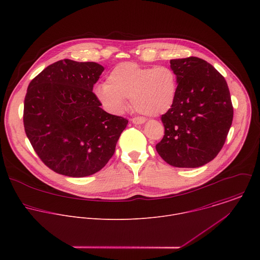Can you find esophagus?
<instances>
[{"label":"esophagus","instance_id":"esophagus-1","mask_svg":"<svg viewBox=\"0 0 260 260\" xmlns=\"http://www.w3.org/2000/svg\"><path fill=\"white\" fill-rule=\"evenodd\" d=\"M132 121L134 124H143L146 121V119L143 117H135L132 119Z\"/></svg>","mask_w":260,"mask_h":260}]
</instances>
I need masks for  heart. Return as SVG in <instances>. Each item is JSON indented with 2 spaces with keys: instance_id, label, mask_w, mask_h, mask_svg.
Here are the masks:
<instances>
[{
  "instance_id": "1",
  "label": "heart",
  "mask_w": 260,
  "mask_h": 260,
  "mask_svg": "<svg viewBox=\"0 0 260 260\" xmlns=\"http://www.w3.org/2000/svg\"><path fill=\"white\" fill-rule=\"evenodd\" d=\"M178 87L177 75L169 67H141L121 62L109 73L106 84L95 87L102 106L112 114H119L131 98L139 113L156 117L165 114L174 104Z\"/></svg>"
}]
</instances>
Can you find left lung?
Returning <instances> with one entry per match:
<instances>
[{
  "mask_svg": "<svg viewBox=\"0 0 260 260\" xmlns=\"http://www.w3.org/2000/svg\"><path fill=\"white\" fill-rule=\"evenodd\" d=\"M178 87L173 106L161 116L165 136L156 151L176 168H199L224 145L234 109L224 77L206 60L171 59Z\"/></svg>",
  "mask_w": 260,
  "mask_h": 260,
  "instance_id": "1",
  "label": "left lung"
}]
</instances>
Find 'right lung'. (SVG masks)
Segmentation results:
<instances>
[{
	"label": "right lung",
	"mask_w": 260,
	"mask_h": 260,
	"mask_svg": "<svg viewBox=\"0 0 260 260\" xmlns=\"http://www.w3.org/2000/svg\"><path fill=\"white\" fill-rule=\"evenodd\" d=\"M104 67L58 60L29 83L23 124L41 160L57 174L81 178L102 170L112 157L128 120L107 113L92 92Z\"/></svg>",
	"instance_id": "right-lung-1"
}]
</instances>
